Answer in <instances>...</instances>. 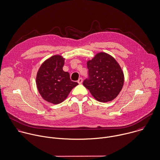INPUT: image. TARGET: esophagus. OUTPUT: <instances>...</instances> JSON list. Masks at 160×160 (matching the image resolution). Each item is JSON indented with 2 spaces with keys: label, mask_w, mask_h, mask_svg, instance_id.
Returning a JSON list of instances; mask_svg holds the SVG:
<instances>
[{
  "label": "esophagus",
  "mask_w": 160,
  "mask_h": 160,
  "mask_svg": "<svg viewBox=\"0 0 160 160\" xmlns=\"http://www.w3.org/2000/svg\"><path fill=\"white\" fill-rule=\"evenodd\" d=\"M78 82L79 83V84H82V78H79V79H78Z\"/></svg>",
  "instance_id": "1"
}]
</instances>
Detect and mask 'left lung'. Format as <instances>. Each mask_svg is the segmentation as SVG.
<instances>
[{"mask_svg": "<svg viewBox=\"0 0 160 160\" xmlns=\"http://www.w3.org/2000/svg\"><path fill=\"white\" fill-rule=\"evenodd\" d=\"M89 78L83 85L89 90L98 101L107 102L113 100L121 91L123 82V72L113 57L100 52L87 62Z\"/></svg>", "mask_w": 160, "mask_h": 160, "instance_id": "1", "label": "left lung"}]
</instances>
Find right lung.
I'll return each mask as SVG.
<instances>
[{"instance_id":"obj_1","label":"right lung","mask_w":160,"mask_h":160,"mask_svg":"<svg viewBox=\"0 0 160 160\" xmlns=\"http://www.w3.org/2000/svg\"><path fill=\"white\" fill-rule=\"evenodd\" d=\"M64 58L54 55L45 61L37 74L36 83L44 100L53 104L64 101L78 83L70 79L69 74L62 70Z\"/></svg>"}]
</instances>
